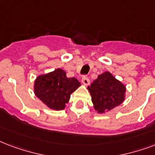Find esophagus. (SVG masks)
<instances>
[{
	"label": "esophagus",
	"mask_w": 155,
	"mask_h": 155,
	"mask_svg": "<svg viewBox=\"0 0 155 155\" xmlns=\"http://www.w3.org/2000/svg\"><path fill=\"white\" fill-rule=\"evenodd\" d=\"M82 83L84 85H88L89 84V80H88V78L86 77V76H84L82 78Z\"/></svg>",
	"instance_id": "obj_1"
}]
</instances>
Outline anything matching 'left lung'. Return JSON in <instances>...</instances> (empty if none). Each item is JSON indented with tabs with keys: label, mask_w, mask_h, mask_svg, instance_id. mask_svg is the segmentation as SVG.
Masks as SVG:
<instances>
[{
	"label": "left lung",
	"mask_w": 155,
	"mask_h": 155,
	"mask_svg": "<svg viewBox=\"0 0 155 155\" xmlns=\"http://www.w3.org/2000/svg\"><path fill=\"white\" fill-rule=\"evenodd\" d=\"M88 89L93 107L100 114L109 111L124 101L126 87L109 71L99 75Z\"/></svg>",
	"instance_id": "1"
}]
</instances>
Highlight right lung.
Instances as JSON below:
<instances>
[{
    "label": "right lung",
    "mask_w": 155,
    "mask_h": 155,
    "mask_svg": "<svg viewBox=\"0 0 155 155\" xmlns=\"http://www.w3.org/2000/svg\"><path fill=\"white\" fill-rule=\"evenodd\" d=\"M80 86L75 78H67L66 71L58 68L45 75H39L35 80V96L49 108L55 110L65 109L71 94Z\"/></svg>",
    "instance_id": "right-lung-1"
}]
</instances>
